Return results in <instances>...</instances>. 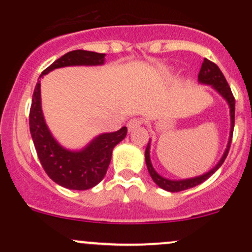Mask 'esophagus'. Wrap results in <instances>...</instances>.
Returning <instances> with one entry per match:
<instances>
[{
    "mask_svg": "<svg viewBox=\"0 0 252 252\" xmlns=\"http://www.w3.org/2000/svg\"><path fill=\"white\" fill-rule=\"evenodd\" d=\"M141 124H142V120H140V118H131L128 122V130L129 131H132L134 129L138 128Z\"/></svg>",
    "mask_w": 252,
    "mask_h": 252,
    "instance_id": "1",
    "label": "esophagus"
}]
</instances>
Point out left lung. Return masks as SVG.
I'll return each mask as SVG.
<instances>
[{
  "instance_id": "left-lung-1",
  "label": "left lung",
  "mask_w": 252,
  "mask_h": 252,
  "mask_svg": "<svg viewBox=\"0 0 252 252\" xmlns=\"http://www.w3.org/2000/svg\"><path fill=\"white\" fill-rule=\"evenodd\" d=\"M198 82L200 84H205V85L212 86V88L215 89L216 91L218 92V94L227 102L228 108H230V118H231L230 137H228V142L224 154H222L221 158L219 160V162L217 163L212 169L209 170V172L205 173V174L202 175L195 176V178H190V179H184V180H170V179L163 178V176H161L158 172H156L154 167H153L152 161H150V140H149L148 146H147L146 148V153H144V156H146L147 168H148V172L150 176H152L153 181H154L158 187H161V189L164 190H168V192H181V190L192 189V187L198 186V185L202 184V182L207 180L211 175L215 174L217 170L219 169V167L221 166L222 162L225 161V158H226L228 150H230L231 141H232L233 126H235V97H233L232 92H231L230 86H228L224 74L221 73L220 68H219L215 63L210 62L209 59H204L200 72H199Z\"/></svg>"
}]
</instances>
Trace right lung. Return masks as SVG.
Here are the masks:
<instances>
[{
  "label": "right lung",
  "instance_id": "add662e5",
  "mask_svg": "<svg viewBox=\"0 0 252 252\" xmlns=\"http://www.w3.org/2000/svg\"><path fill=\"white\" fill-rule=\"evenodd\" d=\"M105 54L76 50L63 54L42 72L41 78L66 66L103 65ZM30 130L42 168L56 184L68 189H92L103 180L111 161L112 150L126 136V126L98 135L80 150L66 149L53 137L45 122L41 108L40 80L34 89L30 111Z\"/></svg>",
  "mask_w": 252,
  "mask_h": 252
}]
</instances>
